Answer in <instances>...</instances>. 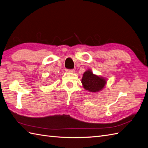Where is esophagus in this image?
I'll return each instance as SVG.
<instances>
[{
	"mask_svg": "<svg viewBox=\"0 0 148 148\" xmlns=\"http://www.w3.org/2000/svg\"><path fill=\"white\" fill-rule=\"evenodd\" d=\"M67 72H69V73H74L75 70L74 69H66Z\"/></svg>",
	"mask_w": 148,
	"mask_h": 148,
	"instance_id": "esophagus-1",
	"label": "esophagus"
}]
</instances>
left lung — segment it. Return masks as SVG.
Here are the masks:
<instances>
[{
    "label": "left lung",
    "instance_id": "8db88e82",
    "mask_svg": "<svg viewBox=\"0 0 148 148\" xmlns=\"http://www.w3.org/2000/svg\"><path fill=\"white\" fill-rule=\"evenodd\" d=\"M83 88L89 92H97L103 89L106 84V79L94 74L90 70L86 71L82 78Z\"/></svg>",
    "mask_w": 148,
    "mask_h": 148
}]
</instances>
